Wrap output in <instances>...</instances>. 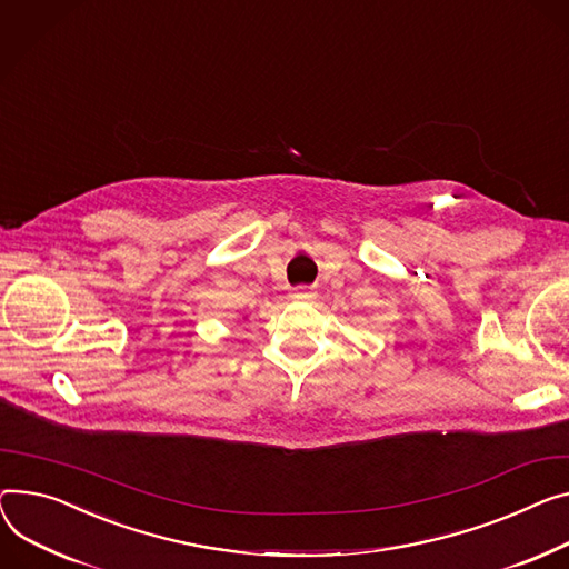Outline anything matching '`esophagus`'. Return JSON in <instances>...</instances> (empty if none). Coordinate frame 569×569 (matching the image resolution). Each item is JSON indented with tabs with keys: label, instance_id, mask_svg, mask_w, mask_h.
Listing matches in <instances>:
<instances>
[{
	"label": "esophagus",
	"instance_id": "1",
	"mask_svg": "<svg viewBox=\"0 0 569 569\" xmlns=\"http://www.w3.org/2000/svg\"><path fill=\"white\" fill-rule=\"evenodd\" d=\"M292 297H295V299H311V297H313V292H307V290H295V292H292Z\"/></svg>",
	"mask_w": 569,
	"mask_h": 569
}]
</instances>
